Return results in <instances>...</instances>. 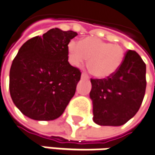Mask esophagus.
<instances>
[{"label": "esophagus", "instance_id": "1", "mask_svg": "<svg viewBox=\"0 0 155 155\" xmlns=\"http://www.w3.org/2000/svg\"><path fill=\"white\" fill-rule=\"evenodd\" d=\"M81 79H88V76L86 73H82L81 74Z\"/></svg>", "mask_w": 155, "mask_h": 155}]
</instances>
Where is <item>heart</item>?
Wrapping results in <instances>:
<instances>
[{"label": "heart", "mask_w": 155, "mask_h": 155, "mask_svg": "<svg viewBox=\"0 0 155 155\" xmlns=\"http://www.w3.org/2000/svg\"><path fill=\"white\" fill-rule=\"evenodd\" d=\"M68 51L69 61L75 67H81L89 58V70L97 78L112 75L120 68L124 58V51L119 45L90 37L81 42L76 39L70 40Z\"/></svg>", "instance_id": "1"}]
</instances>
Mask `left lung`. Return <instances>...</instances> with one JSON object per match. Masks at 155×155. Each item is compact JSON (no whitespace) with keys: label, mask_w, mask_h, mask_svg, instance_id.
I'll list each match as a JSON object with an SVG mask.
<instances>
[{"label":"left lung","mask_w":155,"mask_h":155,"mask_svg":"<svg viewBox=\"0 0 155 155\" xmlns=\"http://www.w3.org/2000/svg\"><path fill=\"white\" fill-rule=\"evenodd\" d=\"M90 81L94 122L119 126L128 122L140 108L147 87L146 64L135 51L128 50L120 68L112 75Z\"/></svg>","instance_id":"left-lung-1"}]
</instances>
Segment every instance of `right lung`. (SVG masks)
I'll list each match as a JSON object with an SVG mask.
<instances>
[{"label":"right lung","instance_id":"right-lung-1","mask_svg":"<svg viewBox=\"0 0 155 155\" xmlns=\"http://www.w3.org/2000/svg\"><path fill=\"white\" fill-rule=\"evenodd\" d=\"M73 31L51 29L26 41L9 72V92L26 117L49 121L60 117L74 96L81 71L68 62V45Z\"/></svg>","mask_w":155,"mask_h":155}]
</instances>
